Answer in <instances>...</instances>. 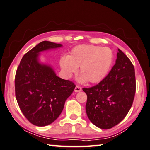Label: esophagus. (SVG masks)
Instances as JSON below:
<instances>
[{"label":"esophagus","mask_w":150,"mask_h":150,"mask_svg":"<svg viewBox=\"0 0 150 150\" xmlns=\"http://www.w3.org/2000/svg\"><path fill=\"white\" fill-rule=\"evenodd\" d=\"M81 91V87L78 86H75V90H74V91L76 92V93H77V92H80Z\"/></svg>","instance_id":"obj_1"}]
</instances>
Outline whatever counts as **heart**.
<instances>
[{
	"mask_svg": "<svg viewBox=\"0 0 150 150\" xmlns=\"http://www.w3.org/2000/svg\"><path fill=\"white\" fill-rule=\"evenodd\" d=\"M114 60L110 49L91 45H81L74 47L68 57L59 60L61 69L67 78L77 73L79 68V82H101L108 74Z\"/></svg>",
	"mask_w": 150,
	"mask_h": 150,
	"instance_id": "obj_1",
	"label": "heart"
}]
</instances>
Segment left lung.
I'll use <instances>...</instances> for the list:
<instances>
[{"mask_svg": "<svg viewBox=\"0 0 150 150\" xmlns=\"http://www.w3.org/2000/svg\"><path fill=\"white\" fill-rule=\"evenodd\" d=\"M115 64L98 84L83 88L87 95L86 111L90 121L101 129L121 122L132 105L136 92L134 67L118 49Z\"/></svg>", "mask_w": 150, "mask_h": 150, "instance_id": "8db88e82", "label": "left lung"}]
</instances>
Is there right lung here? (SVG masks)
<instances>
[{
  "label": "right lung",
  "mask_w": 150,
  "mask_h": 150,
  "mask_svg": "<svg viewBox=\"0 0 150 150\" xmlns=\"http://www.w3.org/2000/svg\"><path fill=\"white\" fill-rule=\"evenodd\" d=\"M62 47L43 41L22 58L15 77V92L21 110L37 126L51 124L60 115L75 85L57 77L53 67L40 62L42 51Z\"/></svg>",
  "instance_id": "obj_1"
}]
</instances>
